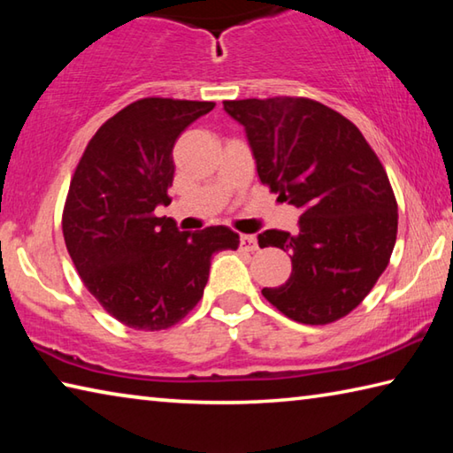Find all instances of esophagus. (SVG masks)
Instances as JSON below:
<instances>
[{
  "label": "esophagus",
  "instance_id": "34e87169",
  "mask_svg": "<svg viewBox=\"0 0 453 453\" xmlns=\"http://www.w3.org/2000/svg\"><path fill=\"white\" fill-rule=\"evenodd\" d=\"M240 248L245 251H256L259 245L254 235H240Z\"/></svg>",
  "mask_w": 453,
  "mask_h": 453
}]
</instances>
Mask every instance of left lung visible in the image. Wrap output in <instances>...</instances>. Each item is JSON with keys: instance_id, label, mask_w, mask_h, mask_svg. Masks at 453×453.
I'll return each mask as SVG.
<instances>
[{"instance_id": "left-lung-1", "label": "left lung", "mask_w": 453, "mask_h": 453, "mask_svg": "<svg viewBox=\"0 0 453 453\" xmlns=\"http://www.w3.org/2000/svg\"><path fill=\"white\" fill-rule=\"evenodd\" d=\"M224 110L245 127L264 186L302 210L296 234L257 235L259 248L291 257L289 280L264 297L308 326L348 316L395 245L397 202L380 157L348 118L308 97L235 99Z\"/></svg>"}]
</instances>
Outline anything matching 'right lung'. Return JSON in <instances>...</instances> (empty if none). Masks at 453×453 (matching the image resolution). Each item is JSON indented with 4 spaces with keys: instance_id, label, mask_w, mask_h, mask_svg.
<instances>
[{
    "instance_id": "right-lung-1",
    "label": "right lung",
    "mask_w": 453,
    "mask_h": 453,
    "mask_svg": "<svg viewBox=\"0 0 453 453\" xmlns=\"http://www.w3.org/2000/svg\"><path fill=\"white\" fill-rule=\"evenodd\" d=\"M213 102L143 97L91 137L67 191L61 229L83 286L121 324L157 332L202 300L211 256L237 250L226 226L180 232L157 205L172 202L173 145Z\"/></svg>"
}]
</instances>
